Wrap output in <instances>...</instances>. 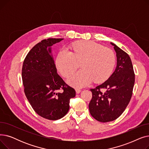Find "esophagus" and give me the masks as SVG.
<instances>
[{
  "label": "esophagus",
  "instance_id": "1",
  "mask_svg": "<svg viewBox=\"0 0 149 149\" xmlns=\"http://www.w3.org/2000/svg\"><path fill=\"white\" fill-rule=\"evenodd\" d=\"M81 89H75V92H76V93H80L81 92Z\"/></svg>",
  "mask_w": 149,
  "mask_h": 149
}]
</instances>
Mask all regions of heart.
I'll list each match as a JSON object with an SVG mask.
<instances>
[{"mask_svg": "<svg viewBox=\"0 0 149 149\" xmlns=\"http://www.w3.org/2000/svg\"><path fill=\"white\" fill-rule=\"evenodd\" d=\"M70 49H62L58 52L56 64L62 75L68 77L73 73L81 62V70L70 76L68 83L75 88H83L91 84L106 81L111 75L115 64L113 52L92 41L74 43Z\"/></svg>", "mask_w": 149, "mask_h": 149, "instance_id": "b5f03b06", "label": "heart"}]
</instances>
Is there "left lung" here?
<instances>
[{"instance_id": "8db88e82", "label": "left lung", "mask_w": 149, "mask_h": 149, "mask_svg": "<svg viewBox=\"0 0 149 149\" xmlns=\"http://www.w3.org/2000/svg\"><path fill=\"white\" fill-rule=\"evenodd\" d=\"M116 52V67L111 76L95 89L89 109L91 115L98 121H112L123 113L130 102L135 83V74L129 55L111 42ZM107 89L103 93L100 90Z\"/></svg>"}]
</instances>
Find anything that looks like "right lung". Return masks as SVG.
<instances>
[{
	"mask_svg": "<svg viewBox=\"0 0 149 149\" xmlns=\"http://www.w3.org/2000/svg\"><path fill=\"white\" fill-rule=\"evenodd\" d=\"M63 40L49 38L39 42L28 53L22 66L28 100L38 115L49 120L63 118L69 109L70 99L75 96L74 89L57 74L52 54L51 46Z\"/></svg>",
	"mask_w": 149,
	"mask_h": 149,
	"instance_id": "obj_1",
	"label": "right lung"
}]
</instances>
